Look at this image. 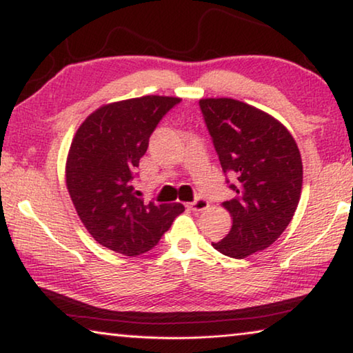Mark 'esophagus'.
Wrapping results in <instances>:
<instances>
[{"instance_id":"1","label":"esophagus","mask_w":353,"mask_h":353,"mask_svg":"<svg viewBox=\"0 0 353 353\" xmlns=\"http://www.w3.org/2000/svg\"><path fill=\"white\" fill-rule=\"evenodd\" d=\"M207 207H208V201L204 199V198H201V196H198V198L188 204V208H190V210H193V212H202V210H205Z\"/></svg>"}]
</instances>
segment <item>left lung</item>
Masks as SVG:
<instances>
[{
	"label": "left lung",
	"mask_w": 353,
	"mask_h": 353,
	"mask_svg": "<svg viewBox=\"0 0 353 353\" xmlns=\"http://www.w3.org/2000/svg\"><path fill=\"white\" fill-rule=\"evenodd\" d=\"M199 107L235 193L223 202L234 219L232 229L212 244L221 254L244 259L270 248L294 216L302 190L301 152L282 123L252 105L207 98Z\"/></svg>",
	"instance_id": "8db88e82"
}]
</instances>
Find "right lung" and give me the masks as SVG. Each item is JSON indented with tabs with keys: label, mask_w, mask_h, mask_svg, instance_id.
<instances>
[{
	"label": "right lung",
	"mask_w": 353,
	"mask_h": 353,
	"mask_svg": "<svg viewBox=\"0 0 353 353\" xmlns=\"http://www.w3.org/2000/svg\"><path fill=\"white\" fill-rule=\"evenodd\" d=\"M181 103L172 97H141L99 107L71 141L67 188L77 214L94 240L126 256L157 246L182 204H146L134 188L149 137Z\"/></svg>",
	"instance_id": "right-lung-1"
}]
</instances>
